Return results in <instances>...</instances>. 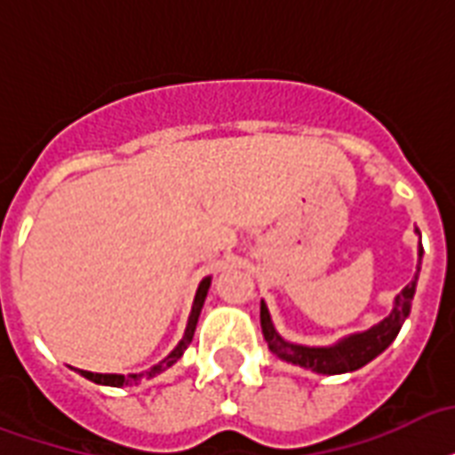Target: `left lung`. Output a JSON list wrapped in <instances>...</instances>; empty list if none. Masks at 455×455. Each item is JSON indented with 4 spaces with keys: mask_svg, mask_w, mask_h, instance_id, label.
Segmentation results:
<instances>
[{
    "mask_svg": "<svg viewBox=\"0 0 455 455\" xmlns=\"http://www.w3.org/2000/svg\"><path fill=\"white\" fill-rule=\"evenodd\" d=\"M422 262V245L418 248V272H420ZM415 286H418V274L408 286H405L401 293L394 300V310L389 312V317H384L379 324H374L372 329L367 331H358V334H351L341 339L334 346H324V348H317V346H298V343H289L286 339L276 334V329L272 324V317H269V310L267 305H259V324H262V334H265V341L269 343V351L274 355H279L286 363H293V365L307 367L312 372L320 374H343L353 372V370H360L363 365H367L370 360H374L381 351H387L391 346V341L396 339L401 327H403L405 317L411 315V303L412 296H415Z\"/></svg>",
    "mask_w": 455,
    "mask_h": 455,
    "instance_id": "8db88e82",
    "label": "left lung"
}]
</instances>
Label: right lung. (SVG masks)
<instances>
[{"instance_id":"1","label":"right lung","mask_w":455,"mask_h":455,"mask_svg":"<svg viewBox=\"0 0 455 455\" xmlns=\"http://www.w3.org/2000/svg\"><path fill=\"white\" fill-rule=\"evenodd\" d=\"M210 283H212V279L210 276H204L203 282H200V286H197V293H196V300H193V310H190V317H188V324H186V334H183V339L179 341V346L173 348L169 355H166L159 365L150 367L148 372H140V374H100V372H88V370H78V372L85 377V379L95 381V384H104V387H126V384H133V381H140L143 377H155V374L164 372L166 367H172L176 360L181 358L183 351L188 348V343L193 341V334H196V327H197V317H200V310H203L204 305V298H207V291H210Z\"/></svg>"}]
</instances>
